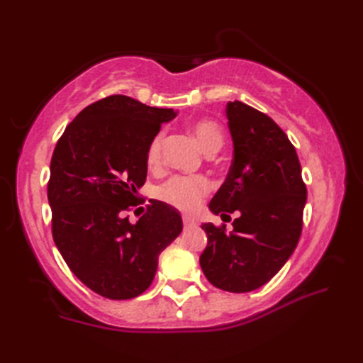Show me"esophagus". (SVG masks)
Instances as JSON below:
<instances>
[{"instance_id":"1","label":"esophagus","mask_w":363,"mask_h":363,"mask_svg":"<svg viewBox=\"0 0 363 363\" xmlns=\"http://www.w3.org/2000/svg\"><path fill=\"white\" fill-rule=\"evenodd\" d=\"M182 223H184V226H186V228L195 226V220H194V218H189V217H184V218H182Z\"/></svg>"}]
</instances>
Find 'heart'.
Returning a JSON list of instances; mask_svg holds the SVG:
<instances>
[{"label":"heart","instance_id":"b5f03b06","mask_svg":"<svg viewBox=\"0 0 363 363\" xmlns=\"http://www.w3.org/2000/svg\"><path fill=\"white\" fill-rule=\"evenodd\" d=\"M191 134L196 138L201 150L212 156L223 146V133L218 123L213 120H198L191 125ZM162 143L164 135L157 134L152 138L146 151V164L150 168H157L162 160ZM211 191V182L203 176H173L160 184L156 190L157 198L172 204L182 212H194L201 206L203 199Z\"/></svg>","mask_w":363,"mask_h":363}]
</instances>
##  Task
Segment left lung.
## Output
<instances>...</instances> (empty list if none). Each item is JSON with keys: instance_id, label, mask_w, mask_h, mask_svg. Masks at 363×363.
<instances>
[{"instance_id": "1", "label": "left lung", "mask_w": 363, "mask_h": 363, "mask_svg": "<svg viewBox=\"0 0 363 363\" xmlns=\"http://www.w3.org/2000/svg\"><path fill=\"white\" fill-rule=\"evenodd\" d=\"M234 159L209 209L240 212L226 226L204 223L203 273L217 289L246 293L267 284L295 251L307 199L295 146L268 115L242 101L228 103Z\"/></svg>"}]
</instances>
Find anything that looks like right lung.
Wrapping results in <instances>:
<instances>
[{
	"label": "right lung",
	"mask_w": 363,
	"mask_h": 363,
	"mask_svg": "<svg viewBox=\"0 0 363 363\" xmlns=\"http://www.w3.org/2000/svg\"><path fill=\"white\" fill-rule=\"evenodd\" d=\"M173 109L125 95L82 109L64 130L50 167L52 238L65 264L98 295L130 299L150 287L160 252L181 234L174 207L151 201L137 223L126 212L140 204L146 151Z\"/></svg>",
	"instance_id": "add662e5"
}]
</instances>
